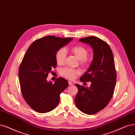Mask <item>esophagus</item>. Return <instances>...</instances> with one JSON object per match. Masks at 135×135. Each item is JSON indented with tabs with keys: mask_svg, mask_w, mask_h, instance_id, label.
Wrapping results in <instances>:
<instances>
[{
	"mask_svg": "<svg viewBox=\"0 0 135 135\" xmlns=\"http://www.w3.org/2000/svg\"><path fill=\"white\" fill-rule=\"evenodd\" d=\"M69 85H73V83L71 81H68Z\"/></svg>",
	"mask_w": 135,
	"mask_h": 135,
	"instance_id": "obj_1",
	"label": "esophagus"
}]
</instances>
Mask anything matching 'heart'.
<instances>
[{
	"instance_id": "heart-1",
	"label": "heart",
	"mask_w": 135,
	"mask_h": 135,
	"mask_svg": "<svg viewBox=\"0 0 135 135\" xmlns=\"http://www.w3.org/2000/svg\"><path fill=\"white\" fill-rule=\"evenodd\" d=\"M70 52L74 54L78 59H79V64L83 67H86L90 63V58L87 56L88 54V50L81 45H77L70 48ZM55 58L57 64L63 65L66 61V52L63 48L58 49L56 53ZM60 73L61 75L69 79H73L76 77L80 74V72L77 69L72 68H64L62 69Z\"/></svg>"
}]
</instances>
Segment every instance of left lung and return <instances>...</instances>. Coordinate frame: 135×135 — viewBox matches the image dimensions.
<instances>
[{
	"label": "left lung",
	"instance_id": "left-lung-1",
	"mask_svg": "<svg viewBox=\"0 0 135 135\" xmlns=\"http://www.w3.org/2000/svg\"><path fill=\"white\" fill-rule=\"evenodd\" d=\"M93 49V59L88 71L80 81L91 82L87 88L76 84L78 93L74 101L77 108L87 114H94L101 111L113 96L116 82V71L112 50L103 40L90 36L79 39Z\"/></svg>",
	"mask_w": 135,
	"mask_h": 135
}]
</instances>
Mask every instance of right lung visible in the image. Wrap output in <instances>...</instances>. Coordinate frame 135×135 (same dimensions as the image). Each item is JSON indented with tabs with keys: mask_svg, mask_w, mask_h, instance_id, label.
Instances as JSON below:
<instances>
[{
	"mask_svg": "<svg viewBox=\"0 0 135 135\" xmlns=\"http://www.w3.org/2000/svg\"><path fill=\"white\" fill-rule=\"evenodd\" d=\"M73 38L48 36L38 39L29 46L20 64L19 83L24 100L34 111L46 113L56 108L61 94L68 86L62 77L54 84L47 82L48 73L56 68V52Z\"/></svg>",
	"mask_w": 135,
	"mask_h": 135,
	"instance_id": "add662e5",
	"label": "right lung"
}]
</instances>
